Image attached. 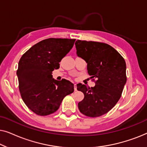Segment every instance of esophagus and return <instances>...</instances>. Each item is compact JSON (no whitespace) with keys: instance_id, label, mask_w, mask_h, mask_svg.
<instances>
[{"instance_id":"obj_1","label":"esophagus","mask_w":147,"mask_h":147,"mask_svg":"<svg viewBox=\"0 0 147 147\" xmlns=\"http://www.w3.org/2000/svg\"><path fill=\"white\" fill-rule=\"evenodd\" d=\"M74 90H75V91H76V90H77V85H76V84H74Z\"/></svg>"}]
</instances>
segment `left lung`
I'll return each instance as SVG.
<instances>
[{"mask_svg": "<svg viewBox=\"0 0 147 147\" xmlns=\"http://www.w3.org/2000/svg\"><path fill=\"white\" fill-rule=\"evenodd\" d=\"M75 45L77 55L88 63V72L96 84L91 88L77 84V90L84 94L78 108L88 117H99L109 112L121 97L127 79L125 60L105 43L77 40Z\"/></svg>", "mask_w": 147, "mask_h": 147, "instance_id": "obj_1", "label": "left lung"}]
</instances>
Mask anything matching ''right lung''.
Listing matches in <instances>:
<instances>
[{
    "mask_svg": "<svg viewBox=\"0 0 147 147\" xmlns=\"http://www.w3.org/2000/svg\"><path fill=\"white\" fill-rule=\"evenodd\" d=\"M76 39L49 38L36 43L22 55L17 75L20 94L26 106L39 116H47L59 109L62 100L73 93L69 80L57 81L52 71L73 47Z\"/></svg>",
    "mask_w": 147,
    "mask_h": 147,
    "instance_id": "right-lung-1",
    "label": "right lung"
}]
</instances>
